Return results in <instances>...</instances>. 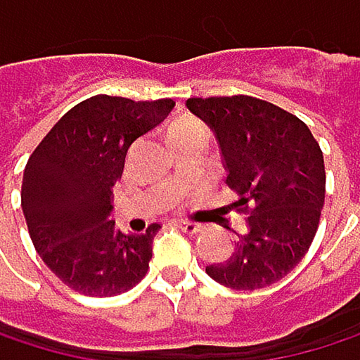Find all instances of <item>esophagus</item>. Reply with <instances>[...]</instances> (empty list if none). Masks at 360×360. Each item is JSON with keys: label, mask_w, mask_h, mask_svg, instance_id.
I'll return each instance as SVG.
<instances>
[{"label": "esophagus", "mask_w": 360, "mask_h": 360, "mask_svg": "<svg viewBox=\"0 0 360 360\" xmlns=\"http://www.w3.org/2000/svg\"><path fill=\"white\" fill-rule=\"evenodd\" d=\"M176 226L181 228V230H186V233H190V235H198V233H202V230H205V226H202V224L188 221V219H179V221H176Z\"/></svg>", "instance_id": "34e87169"}]
</instances>
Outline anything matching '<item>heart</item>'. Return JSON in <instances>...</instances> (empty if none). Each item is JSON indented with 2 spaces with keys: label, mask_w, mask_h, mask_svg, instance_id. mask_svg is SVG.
Returning a JSON list of instances; mask_svg holds the SVG:
<instances>
[{
  "label": "heart",
  "mask_w": 360,
  "mask_h": 360,
  "mask_svg": "<svg viewBox=\"0 0 360 360\" xmlns=\"http://www.w3.org/2000/svg\"><path fill=\"white\" fill-rule=\"evenodd\" d=\"M188 130H202V125L192 121V119H186V121H179L172 125V130H170V136L174 134H181V132H188Z\"/></svg>",
  "instance_id": "1"
}]
</instances>
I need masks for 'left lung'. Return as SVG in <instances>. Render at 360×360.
Returning <instances> with one entry per match:
<instances>
[{
	"label": "left lung",
	"instance_id": "left-lung-1",
	"mask_svg": "<svg viewBox=\"0 0 360 360\" xmlns=\"http://www.w3.org/2000/svg\"><path fill=\"white\" fill-rule=\"evenodd\" d=\"M192 115L215 134L226 186L243 211L245 230L209 277L233 290H256L286 277L307 254L324 205V160L309 127L271 102L190 98Z\"/></svg>",
	"mask_w": 360,
	"mask_h": 360
}]
</instances>
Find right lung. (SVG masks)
Here are the masks:
<instances>
[{"label": "right lung", "mask_w": 360, "mask_h": 360, "mask_svg": "<svg viewBox=\"0 0 360 360\" xmlns=\"http://www.w3.org/2000/svg\"><path fill=\"white\" fill-rule=\"evenodd\" d=\"M172 100L94 96L70 108L22 172L20 207L44 264L81 295L115 297L145 277L160 224L121 233L110 196L130 145L160 125Z\"/></svg>", "instance_id": "right-lung-1"}]
</instances>
